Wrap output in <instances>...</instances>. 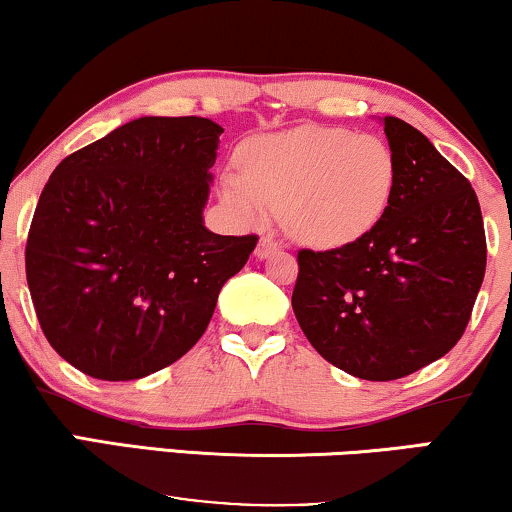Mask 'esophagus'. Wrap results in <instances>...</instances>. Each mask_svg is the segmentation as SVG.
<instances>
[{"mask_svg":"<svg viewBox=\"0 0 512 512\" xmlns=\"http://www.w3.org/2000/svg\"><path fill=\"white\" fill-rule=\"evenodd\" d=\"M276 250H280V241L273 239V236H262V239H259V243H257L255 255L259 259H264V257H269V255L276 253Z\"/></svg>","mask_w":512,"mask_h":512,"instance_id":"34e87169","label":"esophagus"}]
</instances>
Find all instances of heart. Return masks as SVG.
Returning <instances> with one entry per match:
<instances>
[{
	"instance_id": "b5f03b06",
	"label": "heart",
	"mask_w": 512,
	"mask_h": 512,
	"mask_svg": "<svg viewBox=\"0 0 512 512\" xmlns=\"http://www.w3.org/2000/svg\"><path fill=\"white\" fill-rule=\"evenodd\" d=\"M241 174L220 178L225 204L262 222L283 211L294 239L341 248L378 225L397 185V157L376 134L345 127H297L257 136L241 148Z\"/></svg>"
}]
</instances>
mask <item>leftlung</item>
Listing matches in <instances>:
<instances>
[{
	"label": "left lung",
	"instance_id": "1",
	"mask_svg": "<svg viewBox=\"0 0 512 512\" xmlns=\"http://www.w3.org/2000/svg\"><path fill=\"white\" fill-rule=\"evenodd\" d=\"M397 185L376 227L348 246L299 250L292 308L329 364L397 380L455 348L485 278L471 183L413 125L385 115Z\"/></svg>",
	"mask_w": 512,
	"mask_h": 512
}]
</instances>
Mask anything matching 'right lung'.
I'll return each mask as SVG.
<instances>
[{
  "label": "right lung",
  "instance_id": "right-lung-1",
  "mask_svg": "<svg viewBox=\"0 0 512 512\" xmlns=\"http://www.w3.org/2000/svg\"><path fill=\"white\" fill-rule=\"evenodd\" d=\"M222 127L139 118L57 164L25 248L32 304L62 359L99 380H136L181 359L257 236L204 227Z\"/></svg>",
  "mask_w": 512,
  "mask_h": 512
}]
</instances>
